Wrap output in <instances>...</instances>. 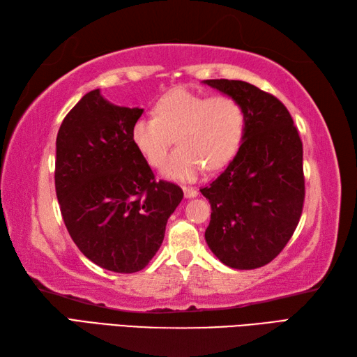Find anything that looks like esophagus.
<instances>
[{
    "label": "esophagus",
    "instance_id": "obj_1",
    "mask_svg": "<svg viewBox=\"0 0 357 357\" xmlns=\"http://www.w3.org/2000/svg\"><path fill=\"white\" fill-rule=\"evenodd\" d=\"M183 190H184V196H185V198H196V196H198V190H196L195 187H187V185H184Z\"/></svg>",
    "mask_w": 357,
    "mask_h": 357
}]
</instances>
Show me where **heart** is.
<instances>
[{"instance_id":"heart-1","label":"heart","mask_w":357,"mask_h":357,"mask_svg":"<svg viewBox=\"0 0 357 357\" xmlns=\"http://www.w3.org/2000/svg\"><path fill=\"white\" fill-rule=\"evenodd\" d=\"M155 115L135 119L130 138L147 162L159 167L176 135L179 147L162 167L165 176L176 181H192L206 167L218 170L229 164L245 132L244 109L230 95L207 98L178 87L159 98Z\"/></svg>"}]
</instances>
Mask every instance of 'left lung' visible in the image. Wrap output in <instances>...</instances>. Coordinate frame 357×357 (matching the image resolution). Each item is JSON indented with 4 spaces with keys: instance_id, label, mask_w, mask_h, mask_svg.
Returning <instances> with one entry per match:
<instances>
[{
    "instance_id": "1",
    "label": "left lung",
    "mask_w": 357,
    "mask_h": 357,
    "mask_svg": "<svg viewBox=\"0 0 357 357\" xmlns=\"http://www.w3.org/2000/svg\"><path fill=\"white\" fill-rule=\"evenodd\" d=\"M245 113L242 144L229 167L201 188L211 206L206 241L227 267H264L282 252L305 198L302 141L278 98L245 81L206 79Z\"/></svg>"
}]
</instances>
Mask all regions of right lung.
<instances>
[{
  "instance_id": "add662e5",
  "label": "right lung",
  "mask_w": 357,
  "mask_h": 357,
  "mask_svg": "<svg viewBox=\"0 0 357 357\" xmlns=\"http://www.w3.org/2000/svg\"><path fill=\"white\" fill-rule=\"evenodd\" d=\"M139 107L109 102L100 89L67 113L56 136L55 188L70 238L87 259L115 273H136L164 241L183 190L155 181L130 128Z\"/></svg>"
}]
</instances>
